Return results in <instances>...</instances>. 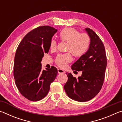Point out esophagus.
Here are the masks:
<instances>
[{
  "mask_svg": "<svg viewBox=\"0 0 122 122\" xmlns=\"http://www.w3.org/2000/svg\"><path fill=\"white\" fill-rule=\"evenodd\" d=\"M57 72H58L59 74H63L65 73V71H63V70L61 69H57Z\"/></svg>",
  "mask_w": 122,
  "mask_h": 122,
  "instance_id": "obj_1",
  "label": "esophagus"
}]
</instances>
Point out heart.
Instances as JSON below:
<instances>
[{"label":"heart","mask_w":122,"mask_h":122,"mask_svg":"<svg viewBox=\"0 0 122 122\" xmlns=\"http://www.w3.org/2000/svg\"><path fill=\"white\" fill-rule=\"evenodd\" d=\"M59 36L62 41L67 42L66 49L75 56H81L88 50L90 46L89 36L86 33H81L73 28H66L60 32ZM57 43L54 39L50 42V48L55 49ZM71 61V56L69 53L59 54L56 58V63L59 67H65L68 63Z\"/></svg>","instance_id":"heart-1"}]
</instances>
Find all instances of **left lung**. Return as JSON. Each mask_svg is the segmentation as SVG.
<instances>
[{
  "mask_svg": "<svg viewBox=\"0 0 122 122\" xmlns=\"http://www.w3.org/2000/svg\"><path fill=\"white\" fill-rule=\"evenodd\" d=\"M85 30L90 38L89 47L71 66L72 70L82 71V75L76 78L71 73L67 74L68 81L64 86L69 98L81 102L92 100L100 92L104 80L107 63L102 40L91 29L86 28Z\"/></svg>",
  "mask_w": 122,
  "mask_h": 122,
  "instance_id": "left-lung-1",
  "label": "left lung"
}]
</instances>
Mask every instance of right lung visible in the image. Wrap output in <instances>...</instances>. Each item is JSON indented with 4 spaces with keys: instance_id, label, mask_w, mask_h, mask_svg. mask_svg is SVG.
<instances>
[{
    "instance_id": "1",
    "label": "right lung",
    "mask_w": 122,
    "mask_h": 122,
    "mask_svg": "<svg viewBox=\"0 0 122 122\" xmlns=\"http://www.w3.org/2000/svg\"><path fill=\"white\" fill-rule=\"evenodd\" d=\"M57 31L53 27H38L24 36L16 51L13 71L15 84L22 95L30 101L44 98L57 76L55 67L45 71L41 63Z\"/></svg>"
}]
</instances>
